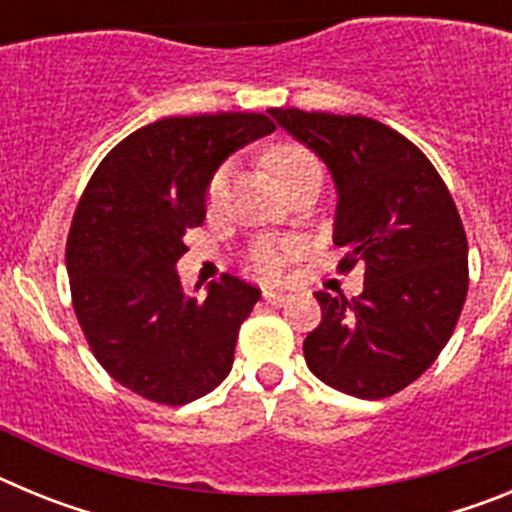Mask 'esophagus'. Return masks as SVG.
<instances>
[{
	"label": "esophagus",
	"instance_id": "1",
	"mask_svg": "<svg viewBox=\"0 0 512 512\" xmlns=\"http://www.w3.org/2000/svg\"><path fill=\"white\" fill-rule=\"evenodd\" d=\"M264 300L269 302V305H279V307H282L284 302L289 300V295H284V292H274V289H264Z\"/></svg>",
	"mask_w": 512,
	"mask_h": 512
}]
</instances>
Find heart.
<instances>
[{
	"label": "heart",
	"mask_w": 512,
	"mask_h": 512,
	"mask_svg": "<svg viewBox=\"0 0 512 512\" xmlns=\"http://www.w3.org/2000/svg\"><path fill=\"white\" fill-rule=\"evenodd\" d=\"M261 161H264L266 169L277 176V182L282 184L284 189L289 184L300 179L307 171H320L318 158L302 143H295V140H279V143H271L266 146V151L261 153ZM225 184H228V171L220 169L212 174L210 184H207V205L215 210L220 207L225 197ZM300 253V243L287 241V238H259L253 241L251 248L246 253V264L248 269L261 279H279L287 269L289 259H295Z\"/></svg>",
	"instance_id": "heart-1"
}]
</instances>
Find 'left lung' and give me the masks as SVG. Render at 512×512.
I'll use <instances>...</instances> for the list:
<instances>
[{"mask_svg":"<svg viewBox=\"0 0 512 512\" xmlns=\"http://www.w3.org/2000/svg\"><path fill=\"white\" fill-rule=\"evenodd\" d=\"M336 182L338 269L364 264L354 300L315 292L323 320L305 338L310 372L361 400L405 390L449 343L467 300V233L449 189L415 143L364 115L269 110Z\"/></svg>","mask_w":512,"mask_h":512,"instance_id":"8db88e82","label":"left lung"}]
</instances>
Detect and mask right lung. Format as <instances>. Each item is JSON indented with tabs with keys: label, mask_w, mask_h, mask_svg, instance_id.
Here are the masks:
<instances>
[{
	"label": "right lung",
	"mask_w": 512,
	"mask_h": 512,
	"mask_svg": "<svg viewBox=\"0 0 512 512\" xmlns=\"http://www.w3.org/2000/svg\"><path fill=\"white\" fill-rule=\"evenodd\" d=\"M277 125L259 112L164 117L120 140L89 179L66 241L76 320L104 372L158 405L223 382L261 289L233 274L187 295L176 261L205 223L217 166Z\"/></svg>",
	"instance_id": "obj_1"
}]
</instances>
